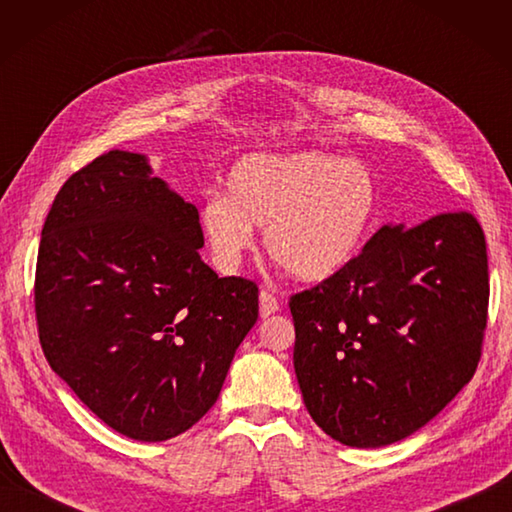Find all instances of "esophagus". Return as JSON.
I'll return each instance as SVG.
<instances>
[{"label": "esophagus", "instance_id": "34e87169", "mask_svg": "<svg viewBox=\"0 0 512 512\" xmlns=\"http://www.w3.org/2000/svg\"><path fill=\"white\" fill-rule=\"evenodd\" d=\"M277 310H279V301L273 292H268V290L259 292V314L266 319V317H270V314H275Z\"/></svg>", "mask_w": 512, "mask_h": 512}]
</instances>
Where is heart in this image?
<instances>
[{"mask_svg": "<svg viewBox=\"0 0 512 512\" xmlns=\"http://www.w3.org/2000/svg\"><path fill=\"white\" fill-rule=\"evenodd\" d=\"M380 189L361 162L323 151L250 154L226 173V198L200 206V231L213 262L235 270L264 228L268 255L301 281L343 273L372 237Z\"/></svg>", "mask_w": 512, "mask_h": 512, "instance_id": "heart-1", "label": "heart"}]
</instances>
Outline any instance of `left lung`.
<instances>
[{
  "mask_svg": "<svg viewBox=\"0 0 512 512\" xmlns=\"http://www.w3.org/2000/svg\"><path fill=\"white\" fill-rule=\"evenodd\" d=\"M295 372L312 420L376 449L424 427L482 356L488 259L471 213L383 226L343 273L290 297Z\"/></svg>",
  "mask_w": 512,
  "mask_h": 512,
  "instance_id": "8db88e82",
  "label": "left lung"
}]
</instances>
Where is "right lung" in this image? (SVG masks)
Wrapping results in <instances>:
<instances>
[{
	"label": "right lung",
	"instance_id": "right-lung-1",
	"mask_svg": "<svg viewBox=\"0 0 512 512\" xmlns=\"http://www.w3.org/2000/svg\"><path fill=\"white\" fill-rule=\"evenodd\" d=\"M198 209L149 160L107 151L63 184L41 231L35 312L54 374L140 442L191 429L259 314L257 286L202 262Z\"/></svg>",
	"mask_w": 512,
	"mask_h": 512
}]
</instances>
